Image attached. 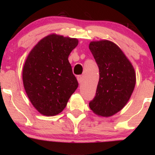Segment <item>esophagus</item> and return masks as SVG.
Wrapping results in <instances>:
<instances>
[{
  "instance_id": "34e87169",
  "label": "esophagus",
  "mask_w": 155,
  "mask_h": 155,
  "mask_svg": "<svg viewBox=\"0 0 155 155\" xmlns=\"http://www.w3.org/2000/svg\"><path fill=\"white\" fill-rule=\"evenodd\" d=\"M77 80H78V81H79V83L81 84V82H82V76H77Z\"/></svg>"
}]
</instances>
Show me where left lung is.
I'll return each mask as SVG.
<instances>
[{
  "instance_id": "left-lung-1",
  "label": "left lung",
  "mask_w": 155,
  "mask_h": 155,
  "mask_svg": "<svg viewBox=\"0 0 155 155\" xmlns=\"http://www.w3.org/2000/svg\"><path fill=\"white\" fill-rule=\"evenodd\" d=\"M89 48L100 74L95 96L89 106L98 116L111 117L128 102L136 85V72L123 51L111 41H91Z\"/></svg>"
}]
</instances>
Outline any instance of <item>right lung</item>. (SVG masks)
Masks as SVG:
<instances>
[{
    "mask_svg": "<svg viewBox=\"0 0 155 155\" xmlns=\"http://www.w3.org/2000/svg\"><path fill=\"white\" fill-rule=\"evenodd\" d=\"M77 38L50 34L32 49L22 70L24 88L32 105L44 116H55L78 87L68 56Z\"/></svg>",
    "mask_w": 155,
    "mask_h": 155,
    "instance_id": "add662e5",
    "label": "right lung"
}]
</instances>
